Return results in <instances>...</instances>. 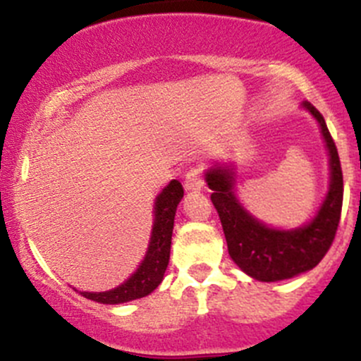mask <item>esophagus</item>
Returning a JSON list of instances; mask_svg holds the SVG:
<instances>
[{
	"instance_id": "1",
	"label": "esophagus",
	"mask_w": 361,
	"mask_h": 361,
	"mask_svg": "<svg viewBox=\"0 0 361 361\" xmlns=\"http://www.w3.org/2000/svg\"><path fill=\"white\" fill-rule=\"evenodd\" d=\"M204 180H202V174L199 169H188L185 173V188L187 190H199L202 188Z\"/></svg>"
}]
</instances>
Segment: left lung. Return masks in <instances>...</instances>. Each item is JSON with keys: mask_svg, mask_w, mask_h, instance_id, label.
<instances>
[{"mask_svg": "<svg viewBox=\"0 0 361 361\" xmlns=\"http://www.w3.org/2000/svg\"><path fill=\"white\" fill-rule=\"evenodd\" d=\"M304 106L312 113L322 127L330 155V190L314 220L297 231H274L250 216L232 192V173L228 169L207 171L206 181L211 194V202L216 207L227 239L228 255L232 260L258 281H279L316 267L325 257L336 239L341 220L342 169L337 147L323 115L305 101Z\"/></svg>", "mask_w": 361, "mask_h": 361, "instance_id": "8db88e82", "label": "left lung"}]
</instances>
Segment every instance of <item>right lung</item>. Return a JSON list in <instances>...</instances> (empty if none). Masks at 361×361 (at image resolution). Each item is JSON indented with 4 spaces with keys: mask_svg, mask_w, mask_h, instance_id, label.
Instances as JSON below:
<instances>
[{
    "mask_svg": "<svg viewBox=\"0 0 361 361\" xmlns=\"http://www.w3.org/2000/svg\"><path fill=\"white\" fill-rule=\"evenodd\" d=\"M183 197V187L178 180H173L155 202V224L152 232V241L148 246V253L143 264L136 272L127 279L118 288L110 292H80L85 298L101 304H122V302L136 300V298L147 297L160 285L169 264L171 253V235L174 227V214L176 207Z\"/></svg>",
    "mask_w": 361,
    "mask_h": 361,
    "instance_id": "obj_1",
    "label": "right lung"
}]
</instances>
